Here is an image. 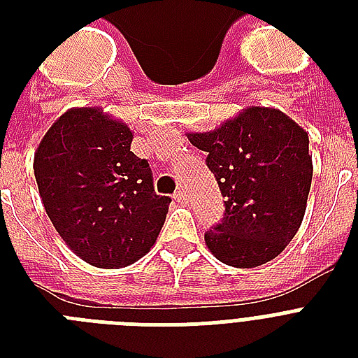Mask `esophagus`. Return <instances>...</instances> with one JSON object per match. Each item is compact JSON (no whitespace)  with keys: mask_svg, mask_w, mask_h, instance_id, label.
<instances>
[{"mask_svg":"<svg viewBox=\"0 0 358 358\" xmlns=\"http://www.w3.org/2000/svg\"><path fill=\"white\" fill-rule=\"evenodd\" d=\"M174 201L180 202V204H187V201H189V196H187V193H185V189H180L174 193Z\"/></svg>","mask_w":358,"mask_h":358,"instance_id":"1","label":"esophagus"}]
</instances>
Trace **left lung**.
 I'll return each mask as SVG.
<instances>
[{
  "label": "left lung",
  "mask_w": 358,
  "mask_h": 358,
  "mask_svg": "<svg viewBox=\"0 0 358 358\" xmlns=\"http://www.w3.org/2000/svg\"><path fill=\"white\" fill-rule=\"evenodd\" d=\"M223 193L224 219L204 234L219 262L247 269L297 234L312 184L308 134L280 109L249 106L210 131H187Z\"/></svg>",
  "instance_id": "obj_1"
}]
</instances>
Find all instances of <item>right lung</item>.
<instances>
[{
  "mask_svg": "<svg viewBox=\"0 0 358 358\" xmlns=\"http://www.w3.org/2000/svg\"><path fill=\"white\" fill-rule=\"evenodd\" d=\"M134 131L100 108H72L50 126L33 159L48 217L94 267L119 269L154 247L169 212L146 159L129 150Z\"/></svg>",
  "mask_w": 358,
  "mask_h": 358,
  "instance_id": "add662e5",
  "label": "right lung"
}]
</instances>
